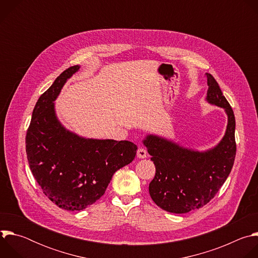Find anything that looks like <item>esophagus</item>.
Returning a JSON list of instances; mask_svg holds the SVG:
<instances>
[{
	"label": "esophagus",
	"mask_w": 258,
	"mask_h": 258,
	"mask_svg": "<svg viewBox=\"0 0 258 258\" xmlns=\"http://www.w3.org/2000/svg\"><path fill=\"white\" fill-rule=\"evenodd\" d=\"M137 156H138V158H141V159L146 158L147 157V151L144 148H142V147H140V148L137 151Z\"/></svg>",
	"instance_id": "esophagus-1"
}]
</instances>
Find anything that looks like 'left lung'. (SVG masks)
<instances>
[{"instance_id":"1","label":"left lung","mask_w":258,"mask_h":258,"mask_svg":"<svg viewBox=\"0 0 258 258\" xmlns=\"http://www.w3.org/2000/svg\"><path fill=\"white\" fill-rule=\"evenodd\" d=\"M207 75L205 101L223 108L228 117L224 137L215 146L199 151L155 134L142 141L156 173L149 185V193L157 206L171 213H187L207 204L228 178L236 156L233 109L214 78Z\"/></svg>"}]
</instances>
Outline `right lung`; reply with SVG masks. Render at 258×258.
<instances>
[{
    "label": "right lung",
    "instance_id": "add662e5",
    "mask_svg": "<svg viewBox=\"0 0 258 258\" xmlns=\"http://www.w3.org/2000/svg\"><path fill=\"white\" fill-rule=\"evenodd\" d=\"M80 68L64 70L39 98L25 138L34 178L52 202L70 211L83 210L100 199L114 172L130 164L138 149L130 141L85 138L58 119L54 102Z\"/></svg>",
    "mask_w": 258,
    "mask_h": 258
}]
</instances>
